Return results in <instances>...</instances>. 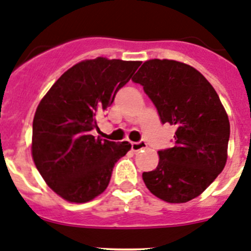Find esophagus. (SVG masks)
Masks as SVG:
<instances>
[{
  "instance_id": "1",
  "label": "esophagus",
  "mask_w": 251,
  "mask_h": 251,
  "mask_svg": "<svg viewBox=\"0 0 251 251\" xmlns=\"http://www.w3.org/2000/svg\"><path fill=\"white\" fill-rule=\"evenodd\" d=\"M147 146H148V144H147L146 141L133 142V143H132V151H142V149H146Z\"/></svg>"
}]
</instances>
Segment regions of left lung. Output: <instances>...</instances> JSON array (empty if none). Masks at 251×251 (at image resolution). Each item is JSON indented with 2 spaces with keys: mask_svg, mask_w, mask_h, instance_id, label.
<instances>
[{
  "mask_svg": "<svg viewBox=\"0 0 251 251\" xmlns=\"http://www.w3.org/2000/svg\"><path fill=\"white\" fill-rule=\"evenodd\" d=\"M132 80L143 86L162 123L176 128L174 146L158 151L159 163L144 172V183L162 201L187 203L224 169L230 137L226 112L213 86L189 64L149 59Z\"/></svg>",
  "mask_w": 251,
  "mask_h": 251,
  "instance_id": "left-lung-1",
  "label": "left lung"
}]
</instances>
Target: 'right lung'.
<instances>
[{
  "label": "right lung",
  "instance_id": "obj_1",
  "mask_svg": "<svg viewBox=\"0 0 251 251\" xmlns=\"http://www.w3.org/2000/svg\"><path fill=\"white\" fill-rule=\"evenodd\" d=\"M142 62L97 57L75 64L50 87L36 109L32 158L48 187L71 203L107 189L113 167L130 149L94 137L98 118Z\"/></svg>",
  "mask_w": 251,
  "mask_h": 251
}]
</instances>
